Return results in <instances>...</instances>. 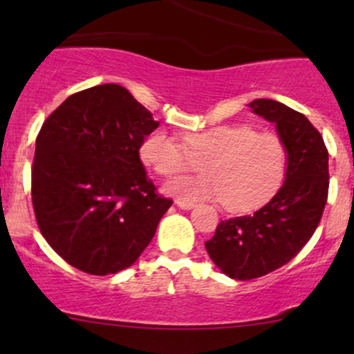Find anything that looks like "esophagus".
<instances>
[{
    "label": "esophagus",
    "instance_id": "1",
    "mask_svg": "<svg viewBox=\"0 0 354 354\" xmlns=\"http://www.w3.org/2000/svg\"><path fill=\"white\" fill-rule=\"evenodd\" d=\"M176 206H178V208H181V209H193V208H194V203L176 200Z\"/></svg>",
    "mask_w": 354,
    "mask_h": 354
}]
</instances>
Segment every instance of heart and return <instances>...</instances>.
<instances>
[{
  "label": "heart",
  "mask_w": 354,
  "mask_h": 354,
  "mask_svg": "<svg viewBox=\"0 0 354 354\" xmlns=\"http://www.w3.org/2000/svg\"><path fill=\"white\" fill-rule=\"evenodd\" d=\"M183 143L165 131L143 141L140 156L161 176L191 171L205 174L174 178L165 193L181 201H223L231 213L265 205L279 188L286 168V149L273 133H254L250 126L223 124L186 133Z\"/></svg>",
  "instance_id": "obj_1"
}]
</instances>
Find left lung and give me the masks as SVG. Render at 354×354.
I'll list each match as a JSON object with an SVG mask.
<instances>
[{
  "label": "left lung",
  "mask_w": 354,
  "mask_h": 354,
  "mask_svg": "<svg viewBox=\"0 0 354 354\" xmlns=\"http://www.w3.org/2000/svg\"><path fill=\"white\" fill-rule=\"evenodd\" d=\"M248 106L276 126L286 149V173L263 208L221 221L205 243L211 261L239 281L271 273L301 251L318 228L330 186L328 149L306 116L273 100Z\"/></svg>",
  "instance_id": "8db88e82"
}]
</instances>
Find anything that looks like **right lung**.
Wrapping results in <instances>:
<instances>
[{
    "label": "right lung",
    "mask_w": 354,
    "mask_h": 354,
    "mask_svg": "<svg viewBox=\"0 0 354 354\" xmlns=\"http://www.w3.org/2000/svg\"><path fill=\"white\" fill-rule=\"evenodd\" d=\"M160 126L120 84L66 98L36 138L31 198L53 250L84 273L126 270L149 245L173 205L156 194L140 160Z\"/></svg>",
    "instance_id": "add662e5"
}]
</instances>
